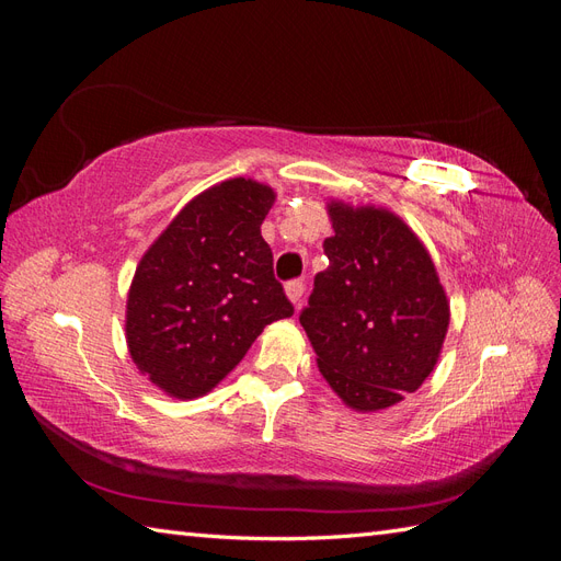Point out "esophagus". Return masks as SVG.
Returning a JSON list of instances; mask_svg holds the SVG:
<instances>
[{"label": "esophagus", "instance_id": "1", "mask_svg": "<svg viewBox=\"0 0 561 561\" xmlns=\"http://www.w3.org/2000/svg\"><path fill=\"white\" fill-rule=\"evenodd\" d=\"M285 293H287V297H290L293 304H299L301 297H304V293H307V285H304V280L295 278V280H290V283H285Z\"/></svg>", "mask_w": 561, "mask_h": 561}]
</instances>
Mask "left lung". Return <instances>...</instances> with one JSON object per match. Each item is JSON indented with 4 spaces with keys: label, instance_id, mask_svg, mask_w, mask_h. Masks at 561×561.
<instances>
[{
    "label": "left lung",
    "instance_id": "8db88e82",
    "mask_svg": "<svg viewBox=\"0 0 561 561\" xmlns=\"http://www.w3.org/2000/svg\"><path fill=\"white\" fill-rule=\"evenodd\" d=\"M330 264L316 274L299 322L334 393L353 410H386L433 371L449 325L447 295L400 217L344 203H330Z\"/></svg>",
    "mask_w": 561,
    "mask_h": 561
}]
</instances>
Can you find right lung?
I'll return each mask as SVG.
<instances>
[{
  "label": "right lung",
  "mask_w": 561,
  "mask_h": 561,
  "mask_svg": "<svg viewBox=\"0 0 561 561\" xmlns=\"http://www.w3.org/2000/svg\"><path fill=\"white\" fill-rule=\"evenodd\" d=\"M274 192L227 180L180 210L135 271L126 339L142 375L198 398L243 360L268 322L295 313L262 222Z\"/></svg>",
  "instance_id": "add662e5"
}]
</instances>
